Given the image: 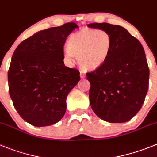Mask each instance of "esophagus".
<instances>
[{"label": "esophagus", "mask_w": 157, "mask_h": 157, "mask_svg": "<svg viewBox=\"0 0 157 157\" xmlns=\"http://www.w3.org/2000/svg\"><path fill=\"white\" fill-rule=\"evenodd\" d=\"M80 77H81L82 78H84L86 77V74H85L82 71H80Z\"/></svg>", "instance_id": "obj_1"}]
</instances>
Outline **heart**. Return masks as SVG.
<instances>
[{
    "label": "heart",
    "mask_w": 157,
    "mask_h": 157,
    "mask_svg": "<svg viewBox=\"0 0 157 157\" xmlns=\"http://www.w3.org/2000/svg\"><path fill=\"white\" fill-rule=\"evenodd\" d=\"M112 45V37L107 31L83 29L69 37L64 55L67 57L75 55L82 68L94 71L107 61Z\"/></svg>",
    "instance_id": "b5f03b06"
}]
</instances>
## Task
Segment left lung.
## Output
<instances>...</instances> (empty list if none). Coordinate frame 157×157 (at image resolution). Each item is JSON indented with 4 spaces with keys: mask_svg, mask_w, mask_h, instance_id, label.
<instances>
[{
    "mask_svg": "<svg viewBox=\"0 0 157 157\" xmlns=\"http://www.w3.org/2000/svg\"><path fill=\"white\" fill-rule=\"evenodd\" d=\"M105 30L113 40L107 61L86 73L90 82V101L94 113L110 123H123L139 111L149 88V69L143 47L120 25L91 23Z\"/></svg>",
    "mask_w": 157,
    "mask_h": 157,
    "instance_id": "left-lung-1",
    "label": "left lung"
}]
</instances>
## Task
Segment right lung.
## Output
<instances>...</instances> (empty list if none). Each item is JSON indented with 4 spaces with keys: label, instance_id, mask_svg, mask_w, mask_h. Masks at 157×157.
Returning <instances> with one entry per match:
<instances>
[{
    "label": "right lung",
    "instance_id": "right-lung-1",
    "mask_svg": "<svg viewBox=\"0 0 157 157\" xmlns=\"http://www.w3.org/2000/svg\"><path fill=\"white\" fill-rule=\"evenodd\" d=\"M78 27L68 22L37 32L13 54L9 94L18 114L32 125H51L64 117L67 94L80 80L79 71L64 65V45Z\"/></svg>",
    "mask_w": 157,
    "mask_h": 157
}]
</instances>
